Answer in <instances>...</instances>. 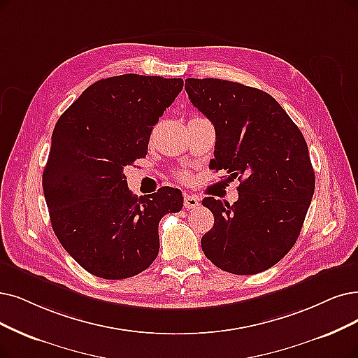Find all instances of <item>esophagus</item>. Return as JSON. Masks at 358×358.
Masks as SVG:
<instances>
[{"label":"esophagus","mask_w":358,"mask_h":358,"mask_svg":"<svg viewBox=\"0 0 358 358\" xmlns=\"http://www.w3.org/2000/svg\"><path fill=\"white\" fill-rule=\"evenodd\" d=\"M198 206H199V201H198V198L195 195H188V194L183 195V207L185 208L191 210V208H195Z\"/></svg>","instance_id":"esophagus-1"}]
</instances>
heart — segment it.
Instances as JSON below:
<instances>
[{
	"label": "heart",
	"mask_w": 358,
	"mask_h": 358,
	"mask_svg": "<svg viewBox=\"0 0 358 358\" xmlns=\"http://www.w3.org/2000/svg\"><path fill=\"white\" fill-rule=\"evenodd\" d=\"M178 176H179V179H180V180H183V182H187V180H189V176H188V173H187V171H179V173H178Z\"/></svg>",
	"instance_id": "1"
}]
</instances>
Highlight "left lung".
<instances>
[{"label": "left lung", "instance_id": "left-lung-1", "mask_svg": "<svg viewBox=\"0 0 358 358\" xmlns=\"http://www.w3.org/2000/svg\"><path fill=\"white\" fill-rule=\"evenodd\" d=\"M185 90L216 131L210 167L241 182L232 206L203 199L214 216L203 251L229 273H260L280 262L301 232L316 185L307 142L264 91L213 78H189Z\"/></svg>", "mask_w": 358, "mask_h": 358}]
</instances>
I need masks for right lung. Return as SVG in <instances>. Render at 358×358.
Segmentation results:
<instances>
[{
  "label": "right lung",
  "instance_id": "1",
  "mask_svg": "<svg viewBox=\"0 0 358 358\" xmlns=\"http://www.w3.org/2000/svg\"><path fill=\"white\" fill-rule=\"evenodd\" d=\"M183 88L182 79L120 75L82 92L55 123L42 188L55 236L91 275L126 279L160 250L159 223L183 196L163 187L138 198L123 169L148 152L152 126Z\"/></svg>",
  "mask_w": 358,
  "mask_h": 358
}]
</instances>
